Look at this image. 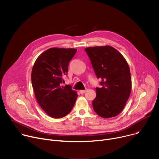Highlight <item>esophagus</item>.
I'll return each instance as SVG.
<instances>
[{
	"label": "esophagus",
	"mask_w": 159,
	"mask_h": 159,
	"mask_svg": "<svg viewBox=\"0 0 159 159\" xmlns=\"http://www.w3.org/2000/svg\"><path fill=\"white\" fill-rule=\"evenodd\" d=\"M85 92H86L85 90H80V94H84V93H85Z\"/></svg>",
	"instance_id": "esophagus-1"
}]
</instances>
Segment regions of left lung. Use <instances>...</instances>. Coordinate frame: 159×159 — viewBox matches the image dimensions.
<instances>
[{
  "label": "left lung",
  "mask_w": 159,
  "mask_h": 159,
  "mask_svg": "<svg viewBox=\"0 0 159 159\" xmlns=\"http://www.w3.org/2000/svg\"><path fill=\"white\" fill-rule=\"evenodd\" d=\"M101 88H96L92 101L95 112L102 118L117 116L125 108L132 90L129 65L117 49L110 45L85 49Z\"/></svg>",
  "instance_id": "1"
}]
</instances>
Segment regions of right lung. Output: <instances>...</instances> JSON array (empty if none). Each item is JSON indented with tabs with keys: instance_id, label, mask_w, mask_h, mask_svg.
Masks as SVG:
<instances>
[{
	"instance_id": "add662e5",
	"label": "right lung",
	"mask_w": 159,
	"mask_h": 159,
	"mask_svg": "<svg viewBox=\"0 0 159 159\" xmlns=\"http://www.w3.org/2000/svg\"><path fill=\"white\" fill-rule=\"evenodd\" d=\"M76 49L52 48L36 60L31 81L37 102L45 112L53 118H61L72 110L78 97L69 85L61 86L63 76Z\"/></svg>"
}]
</instances>
